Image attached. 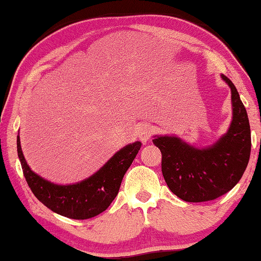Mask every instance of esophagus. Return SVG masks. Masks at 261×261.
Instances as JSON below:
<instances>
[{
  "label": "esophagus",
  "mask_w": 261,
  "mask_h": 261,
  "mask_svg": "<svg viewBox=\"0 0 261 261\" xmlns=\"http://www.w3.org/2000/svg\"><path fill=\"white\" fill-rule=\"evenodd\" d=\"M153 134V127L150 124H143L138 130V138L142 140V143H146L151 138Z\"/></svg>",
  "instance_id": "esophagus-1"
}]
</instances>
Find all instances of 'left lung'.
I'll return each mask as SVG.
<instances>
[{
  "mask_svg": "<svg viewBox=\"0 0 261 261\" xmlns=\"http://www.w3.org/2000/svg\"><path fill=\"white\" fill-rule=\"evenodd\" d=\"M232 121L214 145L196 148L174 136H155L153 144L163 155L161 172L168 188L186 202H205L224 195L239 182L251 153V130L245 107L232 81Z\"/></svg>",
  "mask_w": 261,
  "mask_h": 261,
  "instance_id": "obj_1",
  "label": "left lung"
}]
</instances>
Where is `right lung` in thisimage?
Masks as SVG:
<instances>
[{
    "label": "right lung",
    "mask_w": 261,
    "mask_h": 261,
    "mask_svg": "<svg viewBox=\"0 0 261 261\" xmlns=\"http://www.w3.org/2000/svg\"><path fill=\"white\" fill-rule=\"evenodd\" d=\"M135 142L116 152L108 163L81 182L57 185L36 174L29 167L17 136V153L29 187L38 200L52 212L73 220H87L105 212L117 196L123 176L140 150Z\"/></svg>",
    "instance_id": "add662e5"
}]
</instances>
